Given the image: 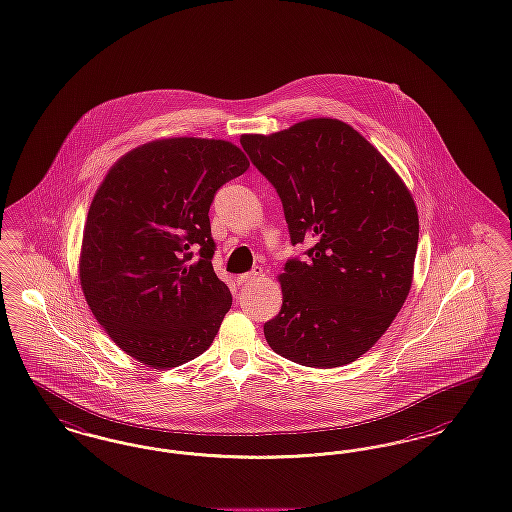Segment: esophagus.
I'll return each instance as SVG.
<instances>
[{
	"instance_id": "34e87169",
	"label": "esophagus",
	"mask_w": 512,
	"mask_h": 512,
	"mask_svg": "<svg viewBox=\"0 0 512 512\" xmlns=\"http://www.w3.org/2000/svg\"><path fill=\"white\" fill-rule=\"evenodd\" d=\"M263 276V270H261V266H255L251 272H246V274H240L238 276V284H249V282H255V280H259Z\"/></svg>"
}]
</instances>
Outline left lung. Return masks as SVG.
Returning a JSON list of instances; mask_svg holds the SVG:
<instances>
[{
    "label": "left lung",
    "instance_id": "8db88e82",
    "mask_svg": "<svg viewBox=\"0 0 512 512\" xmlns=\"http://www.w3.org/2000/svg\"><path fill=\"white\" fill-rule=\"evenodd\" d=\"M251 164L282 200L305 259L284 266L282 310L265 324L274 352L308 368L354 362L408 297L417 207L387 160L347 123L316 118L272 135H242Z\"/></svg>",
    "mask_w": 512,
    "mask_h": 512
}]
</instances>
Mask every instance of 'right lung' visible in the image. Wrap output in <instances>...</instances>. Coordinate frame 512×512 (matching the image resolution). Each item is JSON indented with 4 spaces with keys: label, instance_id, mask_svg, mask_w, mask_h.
<instances>
[{
    "label": "right lung",
    "instance_id": "add662e5",
    "mask_svg": "<svg viewBox=\"0 0 512 512\" xmlns=\"http://www.w3.org/2000/svg\"><path fill=\"white\" fill-rule=\"evenodd\" d=\"M249 167L226 141L165 139L114 165L89 207L80 282L112 341L150 368L213 343L232 295L213 270L209 207Z\"/></svg>",
    "mask_w": 512,
    "mask_h": 512
}]
</instances>
